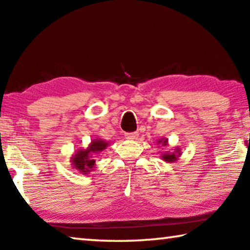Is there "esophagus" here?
<instances>
[{"mask_svg": "<svg viewBox=\"0 0 250 250\" xmlns=\"http://www.w3.org/2000/svg\"><path fill=\"white\" fill-rule=\"evenodd\" d=\"M125 139H128V140H135L139 137V133L138 132H130V133H125Z\"/></svg>", "mask_w": 250, "mask_h": 250, "instance_id": "obj_1", "label": "esophagus"}]
</instances>
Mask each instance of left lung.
<instances>
[{"mask_svg":"<svg viewBox=\"0 0 250 250\" xmlns=\"http://www.w3.org/2000/svg\"><path fill=\"white\" fill-rule=\"evenodd\" d=\"M167 141L168 140L167 138H162V139H160V140H158V145H161L162 146H168ZM181 154H182L181 149H180V147L176 146L174 151H172V152L166 151L164 153L161 154V158H162L163 161H166L167 163H173V162H175V161L179 160Z\"/></svg>","mask_w":250,"mask_h":250,"instance_id":"left-lung-1","label":"left lung"}]
</instances>
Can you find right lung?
<instances>
[{"instance_id": "add662e5", "label": "right lung", "mask_w": 250, "mask_h": 250, "mask_svg": "<svg viewBox=\"0 0 250 250\" xmlns=\"http://www.w3.org/2000/svg\"><path fill=\"white\" fill-rule=\"evenodd\" d=\"M109 146V142L103 139H94L86 149H79L75 152L70 158L73 168L77 170L80 174H89L96 167L95 155H98L100 152L105 150Z\"/></svg>"}]
</instances>
